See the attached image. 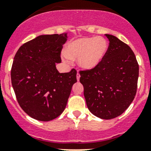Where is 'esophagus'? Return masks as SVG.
I'll list each match as a JSON object with an SVG mask.
<instances>
[{"label": "esophagus", "mask_w": 151, "mask_h": 151, "mask_svg": "<svg viewBox=\"0 0 151 151\" xmlns=\"http://www.w3.org/2000/svg\"><path fill=\"white\" fill-rule=\"evenodd\" d=\"M80 74H78V73H77V81H79V80H80Z\"/></svg>", "instance_id": "esophagus-1"}]
</instances>
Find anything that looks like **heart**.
<instances>
[{
	"label": "heart",
	"mask_w": 151,
	"mask_h": 151,
	"mask_svg": "<svg viewBox=\"0 0 151 151\" xmlns=\"http://www.w3.org/2000/svg\"><path fill=\"white\" fill-rule=\"evenodd\" d=\"M108 50L107 41L103 37H83L71 41L63 53L65 63L78 58L77 63L81 68H95L104 60Z\"/></svg>",
	"instance_id": "obj_1"
}]
</instances>
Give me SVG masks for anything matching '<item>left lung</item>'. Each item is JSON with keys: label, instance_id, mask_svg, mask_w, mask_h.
<instances>
[{"label": "left lung", "instance_id": "8db88e82", "mask_svg": "<svg viewBox=\"0 0 151 151\" xmlns=\"http://www.w3.org/2000/svg\"><path fill=\"white\" fill-rule=\"evenodd\" d=\"M104 60L95 68L80 71V82L90 112L102 119L122 115L133 102L139 78V64L130 47L112 35Z\"/></svg>", "mask_w": 151, "mask_h": 151}]
</instances>
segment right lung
Instances as JSON below:
<instances>
[{
  "instance_id": "right-lung-1",
  "label": "right lung",
  "mask_w": 151,
  "mask_h": 151,
  "mask_svg": "<svg viewBox=\"0 0 151 151\" xmlns=\"http://www.w3.org/2000/svg\"><path fill=\"white\" fill-rule=\"evenodd\" d=\"M67 33L42 35L22 45L14 57L11 80L22 109L31 118L49 122L67 105L77 71L60 73L61 50Z\"/></svg>"
}]
</instances>
